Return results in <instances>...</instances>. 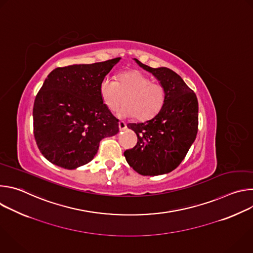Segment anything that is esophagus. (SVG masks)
Returning a JSON list of instances; mask_svg holds the SVG:
<instances>
[{
  "label": "esophagus",
  "mask_w": 253,
  "mask_h": 253,
  "mask_svg": "<svg viewBox=\"0 0 253 253\" xmlns=\"http://www.w3.org/2000/svg\"><path fill=\"white\" fill-rule=\"evenodd\" d=\"M126 128H127L126 123L123 122V121H120V122H119V129L122 131V130H125Z\"/></svg>",
  "instance_id": "obj_1"
}]
</instances>
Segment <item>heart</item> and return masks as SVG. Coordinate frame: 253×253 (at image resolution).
<instances>
[{"instance_id":"heart-1","label":"heart","mask_w":253,"mask_h":253,"mask_svg":"<svg viewBox=\"0 0 253 253\" xmlns=\"http://www.w3.org/2000/svg\"><path fill=\"white\" fill-rule=\"evenodd\" d=\"M100 94L108 109L117 111L119 117L128 118L135 115L138 120H148L154 117L165 102V89L158 82L138 71H130L119 76L117 82L104 78L100 84Z\"/></svg>"}]
</instances>
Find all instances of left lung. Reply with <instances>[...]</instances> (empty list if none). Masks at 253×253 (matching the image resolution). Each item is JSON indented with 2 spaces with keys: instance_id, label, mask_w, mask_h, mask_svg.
I'll return each instance as SVG.
<instances>
[{
  "instance_id": "obj_1",
  "label": "left lung",
  "mask_w": 253,
  "mask_h": 253,
  "mask_svg": "<svg viewBox=\"0 0 253 253\" xmlns=\"http://www.w3.org/2000/svg\"><path fill=\"white\" fill-rule=\"evenodd\" d=\"M134 60L160 82L166 97L155 117L127 125L136 133L138 141L124 156L130 167L141 175L166 174L181 163L196 138L198 101L195 93L171 69L151 68Z\"/></svg>"
}]
</instances>
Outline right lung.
Segmentation results:
<instances>
[{
	"label": "right lung",
	"instance_id": "1",
	"mask_svg": "<svg viewBox=\"0 0 253 253\" xmlns=\"http://www.w3.org/2000/svg\"><path fill=\"white\" fill-rule=\"evenodd\" d=\"M120 59L60 67L48 75L33 108L35 140L48 161L76 169L94 158L103 138L119 132L100 84Z\"/></svg>",
	"mask_w": 253,
	"mask_h": 253
}]
</instances>
